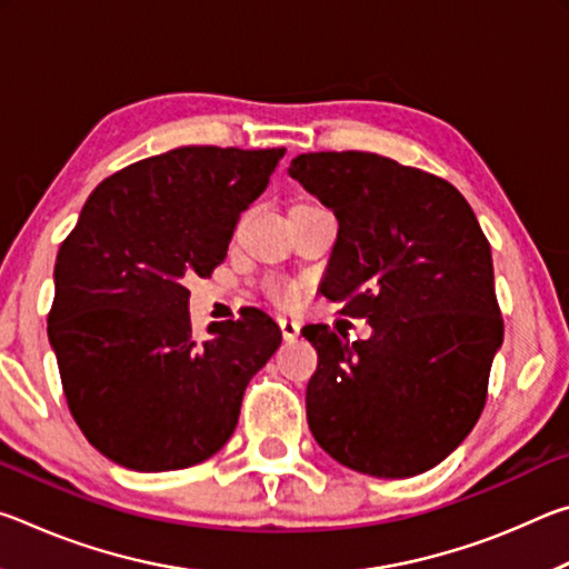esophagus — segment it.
<instances>
[{"instance_id": "obj_1", "label": "esophagus", "mask_w": 569, "mask_h": 569, "mask_svg": "<svg viewBox=\"0 0 569 569\" xmlns=\"http://www.w3.org/2000/svg\"><path fill=\"white\" fill-rule=\"evenodd\" d=\"M281 331H283V339L286 341H293L301 336V323L293 321V319H281Z\"/></svg>"}]
</instances>
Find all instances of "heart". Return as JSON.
Returning a JSON list of instances; mask_svg holds the SVG:
<instances>
[{"label":"heart","mask_w":569,"mask_h":569,"mask_svg":"<svg viewBox=\"0 0 569 569\" xmlns=\"http://www.w3.org/2000/svg\"><path fill=\"white\" fill-rule=\"evenodd\" d=\"M278 298H281V301H293V298H296V293L291 291V288H281V291H278Z\"/></svg>","instance_id":"obj_1"}]
</instances>
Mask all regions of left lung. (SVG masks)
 Wrapping results in <instances>:
<instances>
[{"mask_svg": "<svg viewBox=\"0 0 569 569\" xmlns=\"http://www.w3.org/2000/svg\"><path fill=\"white\" fill-rule=\"evenodd\" d=\"M288 176L333 210L321 293L371 336L303 326L319 353L306 417L319 447L369 477L421 475L475 429L505 323L492 248L465 196L377 152H306Z\"/></svg>", "mask_w": 569, "mask_h": 569, "instance_id": "8db88e82", "label": "left lung"}]
</instances>
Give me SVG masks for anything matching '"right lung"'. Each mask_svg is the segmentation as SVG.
<instances>
[{
	"mask_svg": "<svg viewBox=\"0 0 569 569\" xmlns=\"http://www.w3.org/2000/svg\"><path fill=\"white\" fill-rule=\"evenodd\" d=\"M283 148L188 146L102 180L64 238L47 319L77 427L114 465H200L233 435L248 381L281 346L261 308L192 336L188 281L223 263Z\"/></svg>",
	"mask_w": 569,
	"mask_h": 569,
	"instance_id": "obj_1",
	"label": "right lung"
}]
</instances>
